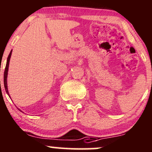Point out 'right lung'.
Returning a JSON list of instances; mask_svg holds the SVG:
<instances>
[{"label": "right lung", "mask_w": 152, "mask_h": 152, "mask_svg": "<svg viewBox=\"0 0 152 152\" xmlns=\"http://www.w3.org/2000/svg\"><path fill=\"white\" fill-rule=\"evenodd\" d=\"M11 53H12V50L10 52L9 55H8V57L7 58V62H6V68H5V71H4V76H3V82H4L5 89H6V93H7L8 95H9V93H8V86H7V76H8V66H9V61H10V58H11Z\"/></svg>", "instance_id": "1"}]
</instances>
